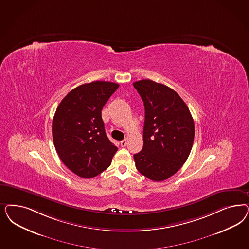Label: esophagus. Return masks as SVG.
Segmentation results:
<instances>
[{"label": "esophagus", "instance_id": "1", "mask_svg": "<svg viewBox=\"0 0 249 249\" xmlns=\"http://www.w3.org/2000/svg\"><path fill=\"white\" fill-rule=\"evenodd\" d=\"M121 146L122 147H124L126 144H127V140L126 139H124V140H122L120 142Z\"/></svg>", "mask_w": 249, "mask_h": 249}]
</instances>
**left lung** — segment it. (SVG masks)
I'll return each mask as SVG.
<instances>
[{
    "mask_svg": "<svg viewBox=\"0 0 249 249\" xmlns=\"http://www.w3.org/2000/svg\"><path fill=\"white\" fill-rule=\"evenodd\" d=\"M144 102L143 149L134 155L137 170L154 181L174 175L193 147L194 122L175 90L151 80L133 83Z\"/></svg>",
    "mask_w": 249,
    "mask_h": 249,
    "instance_id": "8db88e82",
    "label": "left lung"
}]
</instances>
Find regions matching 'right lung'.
<instances>
[{"label": "right lung", "instance_id": "obj_1", "mask_svg": "<svg viewBox=\"0 0 249 249\" xmlns=\"http://www.w3.org/2000/svg\"><path fill=\"white\" fill-rule=\"evenodd\" d=\"M119 84L92 81L70 91L56 108L52 135L56 153L76 175L89 178L107 169L117 147L106 136L102 110Z\"/></svg>", "mask_w": 249, "mask_h": 249}]
</instances>
